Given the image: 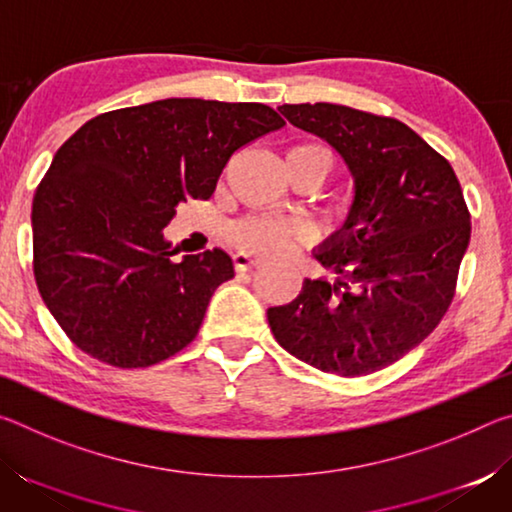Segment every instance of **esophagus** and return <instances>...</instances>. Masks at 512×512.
I'll use <instances>...</instances> for the list:
<instances>
[{"label": "esophagus", "mask_w": 512, "mask_h": 512, "mask_svg": "<svg viewBox=\"0 0 512 512\" xmlns=\"http://www.w3.org/2000/svg\"><path fill=\"white\" fill-rule=\"evenodd\" d=\"M262 262H264V257L253 253V250H237V253H235L237 271H250V268L259 266Z\"/></svg>", "instance_id": "esophagus-1"}]
</instances>
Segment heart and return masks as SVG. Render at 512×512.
Returning a JSON list of instances; mask_svg holds the SVG:
<instances>
[{"instance_id":"heart-1","label":"heart","mask_w":512,"mask_h":512,"mask_svg":"<svg viewBox=\"0 0 512 512\" xmlns=\"http://www.w3.org/2000/svg\"><path fill=\"white\" fill-rule=\"evenodd\" d=\"M289 153L314 155V158L327 160V164L332 162L329 151L318 144L293 146ZM232 235H235L239 246L255 250V253H284L293 241L305 235V225L289 219H277V216H248L235 225Z\"/></svg>"}]
</instances>
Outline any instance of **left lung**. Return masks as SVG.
<instances>
[{
    "label": "left lung",
    "instance_id": "8db88e82",
    "mask_svg": "<svg viewBox=\"0 0 512 512\" xmlns=\"http://www.w3.org/2000/svg\"><path fill=\"white\" fill-rule=\"evenodd\" d=\"M293 126L334 146L354 178L343 228L314 257L336 273L305 280L266 311L275 341L323 372L391 366L443 320L470 244V212L443 155L393 117L336 103H284Z\"/></svg>",
    "mask_w": 512,
    "mask_h": 512
}]
</instances>
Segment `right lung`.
Returning <instances> with one entry per match:
<instances>
[{
	"mask_svg": "<svg viewBox=\"0 0 512 512\" xmlns=\"http://www.w3.org/2000/svg\"><path fill=\"white\" fill-rule=\"evenodd\" d=\"M282 126L264 103L162 99L103 112L60 146L33 196V275L76 348L146 368L196 339L235 264L221 248L176 262L164 228L178 203L214 194L232 153Z\"/></svg>",
	"mask_w": 512,
	"mask_h": 512,
	"instance_id": "add662e5",
	"label": "right lung"
}]
</instances>
